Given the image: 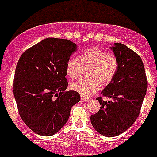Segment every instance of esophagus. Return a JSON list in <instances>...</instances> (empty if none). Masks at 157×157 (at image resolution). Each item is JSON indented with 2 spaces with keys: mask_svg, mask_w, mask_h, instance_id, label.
Masks as SVG:
<instances>
[{
  "mask_svg": "<svg viewBox=\"0 0 157 157\" xmlns=\"http://www.w3.org/2000/svg\"><path fill=\"white\" fill-rule=\"evenodd\" d=\"M81 100L82 101H84V102H89V101H90V98H84V97H82Z\"/></svg>",
  "mask_w": 157,
  "mask_h": 157,
  "instance_id": "esophagus-1",
  "label": "esophagus"
}]
</instances>
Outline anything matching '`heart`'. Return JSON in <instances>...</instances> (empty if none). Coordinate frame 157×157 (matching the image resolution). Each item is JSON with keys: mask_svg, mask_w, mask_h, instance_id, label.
I'll list each match as a JSON object with an SVG mask.
<instances>
[{"mask_svg": "<svg viewBox=\"0 0 157 157\" xmlns=\"http://www.w3.org/2000/svg\"><path fill=\"white\" fill-rule=\"evenodd\" d=\"M82 67H88L86 79H78L71 83L70 88L81 95L88 97L98 90L100 86H107L114 79L118 69V60L114 54L98 47H91L79 52L78 58L70 57L66 65V75L75 78Z\"/></svg>", "mask_w": 157, "mask_h": 157, "instance_id": "1", "label": "heart"}]
</instances>
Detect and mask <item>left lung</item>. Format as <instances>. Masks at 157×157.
Returning a JSON list of instances; mask_svg holds the SVG:
<instances>
[{"label":"left lung","instance_id":"left-lung-1","mask_svg":"<svg viewBox=\"0 0 157 157\" xmlns=\"http://www.w3.org/2000/svg\"><path fill=\"white\" fill-rule=\"evenodd\" d=\"M110 48L117 58L118 69L114 79L102 94L112 100L97 98L101 109L90 116L94 128L105 137L119 135L132 126L139 115L148 87L139 55L121 43H115Z\"/></svg>","mask_w":157,"mask_h":157}]
</instances>
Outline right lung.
<instances>
[{"mask_svg": "<svg viewBox=\"0 0 157 157\" xmlns=\"http://www.w3.org/2000/svg\"><path fill=\"white\" fill-rule=\"evenodd\" d=\"M77 45L70 40L48 37L21 55L14 76L13 94L19 116L36 134L52 136L68 120L80 95L66 90L65 65Z\"/></svg>", "mask_w": 157, "mask_h": 157, "instance_id": "right-lung-1", "label": "right lung"}]
</instances>
